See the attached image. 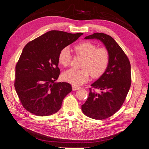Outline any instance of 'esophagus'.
I'll list each match as a JSON object with an SVG mask.
<instances>
[{
    "label": "esophagus",
    "mask_w": 149,
    "mask_h": 149,
    "mask_svg": "<svg viewBox=\"0 0 149 149\" xmlns=\"http://www.w3.org/2000/svg\"><path fill=\"white\" fill-rule=\"evenodd\" d=\"M72 89L74 91H76V90H80L81 87L76 86H72Z\"/></svg>",
    "instance_id": "esophagus-1"
}]
</instances>
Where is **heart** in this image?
Instances as JSON below:
<instances>
[{
  "label": "heart",
  "mask_w": 149,
  "mask_h": 149,
  "mask_svg": "<svg viewBox=\"0 0 149 149\" xmlns=\"http://www.w3.org/2000/svg\"><path fill=\"white\" fill-rule=\"evenodd\" d=\"M77 55L84 57L80 70L70 69L63 72V79L74 86H79L88 80L90 75L99 78L105 73L110 61L109 52L104 47H97L95 44L84 41L77 43L74 47ZM58 63L63 67L70 64L71 54L68 47L60 50L58 57Z\"/></svg>",
  "instance_id": "b5f03b06"
}]
</instances>
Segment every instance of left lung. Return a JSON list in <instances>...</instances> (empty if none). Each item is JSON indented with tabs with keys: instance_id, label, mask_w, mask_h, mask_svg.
Here are the masks:
<instances>
[{
	"instance_id": "8db88e82",
	"label": "left lung",
	"mask_w": 149,
	"mask_h": 149,
	"mask_svg": "<svg viewBox=\"0 0 149 149\" xmlns=\"http://www.w3.org/2000/svg\"><path fill=\"white\" fill-rule=\"evenodd\" d=\"M84 39L100 40L110 55L108 67L105 73L91 85L89 96L81 106L85 115L95 120L109 118L122 107L130 89L131 72L130 61L121 47L111 36L96 33ZM95 89L101 90L98 94Z\"/></svg>"
}]
</instances>
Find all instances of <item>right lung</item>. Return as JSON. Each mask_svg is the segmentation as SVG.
I'll return each instance as SVG.
<instances>
[{
  "label": "right lung",
  "instance_id": "obj_1",
  "mask_svg": "<svg viewBox=\"0 0 149 149\" xmlns=\"http://www.w3.org/2000/svg\"><path fill=\"white\" fill-rule=\"evenodd\" d=\"M83 33L50 31L24 47L15 67V88L22 106L39 116L58 112L72 90L68 83H55L60 74V50Z\"/></svg>",
  "mask_w": 149,
  "mask_h": 149
}]
</instances>
